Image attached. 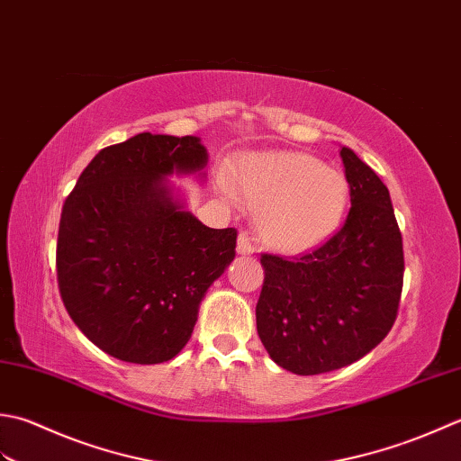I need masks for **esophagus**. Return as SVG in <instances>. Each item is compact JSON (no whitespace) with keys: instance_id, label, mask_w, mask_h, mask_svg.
Here are the masks:
<instances>
[{"instance_id":"34e87169","label":"esophagus","mask_w":461,"mask_h":461,"mask_svg":"<svg viewBox=\"0 0 461 461\" xmlns=\"http://www.w3.org/2000/svg\"><path fill=\"white\" fill-rule=\"evenodd\" d=\"M257 250V247H255V242L250 240V237L247 232H240L239 234V242H237V252L239 255H252V252Z\"/></svg>"}]
</instances>
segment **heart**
<instances>
[{
	"instance_id": "heart-1",
	"label": "heart",
	"mask_w": 461,
	"mask_h": 461,
	"mask_svg": "<svg viewBox=\"0 0 461 461\" xmlns=\"http://www.w3.org/2000/svg\"><path fill=\"white\" fill-rule=\"evenodd\" d=\"M232 193L258 211L270 247L306 250L340 229L350 189L342 173L303 153H250L230 175Z\"/></svg>"
}]
</instances>
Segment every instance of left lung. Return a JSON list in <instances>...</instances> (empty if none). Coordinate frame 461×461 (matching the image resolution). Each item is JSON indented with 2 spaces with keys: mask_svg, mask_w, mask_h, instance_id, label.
I'll list each match as a JSON object with an SVG mask.
<instances>
[{
  "mask_svg": "<svg viewBox=\"0 0 461 461\" xmlns=\"http://www.w3.org/2000/svg\"><path fill=\"white\" fill-rule=\"evenodd\" d=\"M340 157L352 203L342 229L303 257H260V342L280 368L298 375L360 360L398 314L403 249L390 193L352 149L342 147Z\"/></svg>",
  "mask_w": 461,
  "mask_h": 461,
  "instance_id": "left-lung-1",
  "label": "left lung"
}]
</instances>
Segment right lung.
Returning <instances> with one entry per match:
<instances>
[{
	"label": "right lung",
	"mask_w": 461,
	"mask_h": 461,
	"mask_svg": "<svg viewBox=\"0 0 461 461\" xmlns=\"http://www.w3.org/2000/svg\"><path fill=\"white\" fill-rule=\"evenodd\" d=\"M206 161L199 137L139 133L93 157L63 204V304L113 358H175L189 342L206 290L234 258L237 230L204 227L167 181L204 178Z\"/></svg>",
	"instance_id": "right-lung-1"
}]
</instances>
